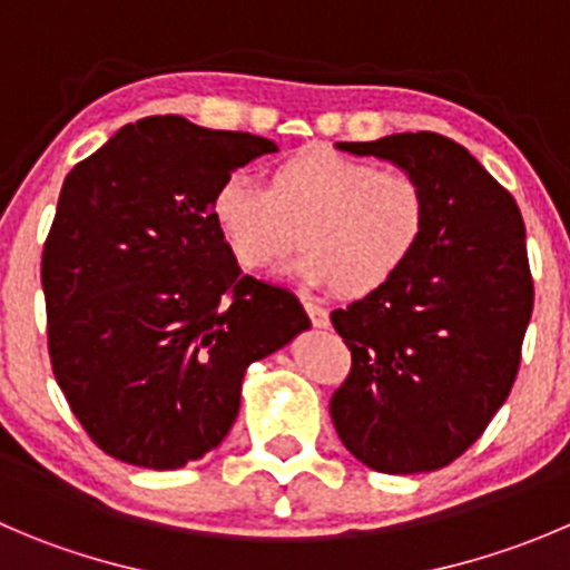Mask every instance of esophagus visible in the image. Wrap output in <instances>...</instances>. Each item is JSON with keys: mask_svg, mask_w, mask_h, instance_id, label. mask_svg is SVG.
Masks as SVG:
<instances>
[{"mask_svg": "<svg viewBox=\"0 0 570 570\" xmlns=\"http://www.w3.org/2000/svg\"><path fill=\"white\" fill-rule=\"evenodd\" d=\"M305 311L316 327H330V313L324 311L322 305H316V302H305Z\"/></svg>", "mask_w": 570, "mask_h": 570, "instance_id": "obj_1", "label": "esophagus"}]
</instances>
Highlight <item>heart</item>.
Returning <instances> with one entry per match:
<instances>
[{
	"label": "heart",
	"mask_w": 570,
	"mask_h": 570,
	"mask_svg": "<svg viewBox=\"0 0 570 570\" xmlns=\"http://www.w3.org/2000/svg\"><path fill=\"white\" fill-rule=\"evenodd\" d=\"M213 218L237 263L263 274L299 243L294 274L361 299L389 288L416 257L428 193L405 170L333 148H305L271 170L268 187L232 173L213 195Z\"/></svg>",
	"instance_id": "heart-1"
}]
</instances>
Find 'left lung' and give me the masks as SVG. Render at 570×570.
Here are the masks:
<instances>
[{
	"label": "left lung",
	"instance_id": "left-lung-1",
	"mask_svg": "<svg viewBox=\"0 0 570 570\" xmlns=\"http://www.w3.org/2000/svg\"><path fill=\"white\" fill-rule=\"evenodd\" d=\"M335 148L389 159L420 178L428 226L389 288L330 316L352 352L330 416L366 468L431 473L484 433L518 377L534 307L523 218L479 159L442 134Z\"/></svg>",
	"mask_w": 570,
	"mask_h": 570
}]
</instances>
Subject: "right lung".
Masks as SVG:
<instances>
[{
	"mask_svg": "<svg viewBox=\"0 0 570 570\" xmlns=\"http://www.w3.org/2000/svg\"><path fill=\"white\" fill-rule=\"evenodd\" d=\"M271 139L165 114L119 128L63 181L41 254L56 381L108 456L176 470L215 451L248 363L311 327L291 291L243 274L213 218Z\"/></svg>",
	"mask_w": 570,
	"mask_h": 570,
	"instance_id": "add662e5",
	"label": "right lung"
}]
</instances>
